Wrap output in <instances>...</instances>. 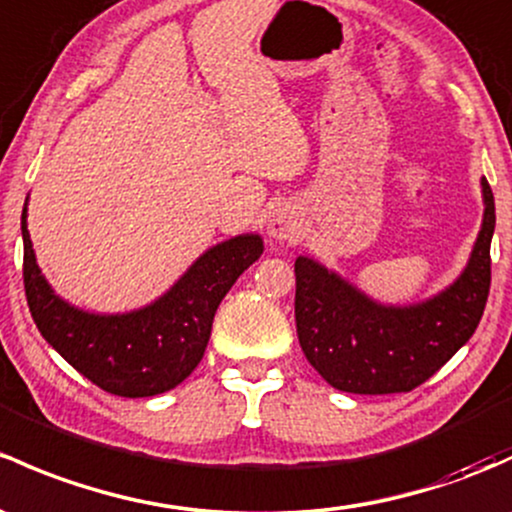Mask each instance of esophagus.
<instances>
[{"instance_id": "34e87169", "label": "esophagus", "mask_w": 512, "mask_h": 512, "mask_svg": "<svg viewBox=\"0 0 512 512\" xmlns=\"http://www.w3.org/2000/svg\"><path fill=\"white\" fill-rule=\"evenodd\" d=\"M301 230H304V215L292 203H279L267 220V233L277 242L299 238Z\"/></svg>"}]
</instances>
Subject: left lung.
<instances>
[{"mask_svg": "<svg viewBox=\"0 0 512 512\" xmlns=\"http://www.w3.org/2000/svg\"><path fill=\"white\" fill-rule=\"evenodd\" d=\"M481 193L483 223L464 272L419 304H380L314 257H297V336L306 360L328 385L355 395L410 392L473 336L491 289L496 230L486 176Z\"/></svg>", "mask_w": 512, "mask_h": 512, "instance_id": "obj_1", "label": "left lung"}]
</instances>
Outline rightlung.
<instances>
[{
	"label": "right lung",
	"mask_w": 512,
	"mask_h": 512,
	"mask_svg": "<svg viewBox=\"0 0 512 512\" xmlns=\"http://www.w3.org/2000/svg\"><path fill=\"white\" fill-rule=\"evenodd\" d=\"M21 238L26 301L41 336L80 375L117 397H152L184 383L206 353L215 309L265 250L257 233L235 235L203 252L152 304L127 314H95L58 297L41 274L26 203Z\"/></svg>",
	"instance_id": "right-lung-1"
}]
</instances>
